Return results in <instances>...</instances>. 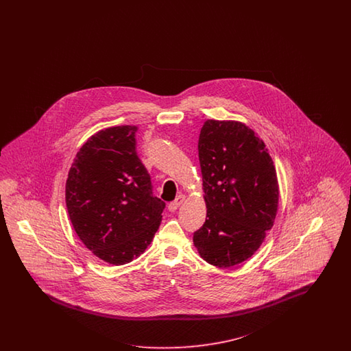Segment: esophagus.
<instances>
[{
  "label": "esophagus",
  "instance_id": "34e87169",
  "mask_svg": "<svg viewBox=\"0 0 351 351\" xmlns=\"http://www.w3.org/2000/svg\"><path fill=\"white\" fill-rule=\"evenodd\" d=\"M184 201H185V195H184V194L178 195V198H176L175 201H172V202L169 204V210H170V211H176V210L180 207V204H182Z\"/></svg>",
  "mask_w": 351,
  "mask_h": 351
}]
</instances>
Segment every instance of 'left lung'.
Wrapping results in <instances>:
<instances>
[{
	"label": "left lung",
	"instance_id": "8db88e82",
	"mask_svg": "<svg viewBox=\"0 0 351 351\" xmlns=\"http://www.w3.org/2000/svg\"><path fill=\"white\" fill-rule=\"evenodd\" d=\"M198 156L207 219L193 242L211 265L241 264L263 245L276 220L279 188L273 160L254 130L216 119L203 125Z\"/></svg>",
	"mask_w": 351,
	"mask_h": 351
}]
</instances>
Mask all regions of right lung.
I'll return each mask as SVG.
<instances>
[{
  "instance_id": "obj_1",
  "label": "right lung",
  "mask_w": 351,
  "mask_h": 351,
  "mask_svg": "<svg viewBox=\"0 0 351 351\" xmlns=\"http://www.w3.org/2000/svg\"><path fill=\"white\" fill-rule=\"evenodd\" d=\"M136 126L106 128L75 154L65 203L82 243L99 258L123 265L141 255L160 228L165 202L152 193L136 154Z\"/></svg>"
}]
</instances>
